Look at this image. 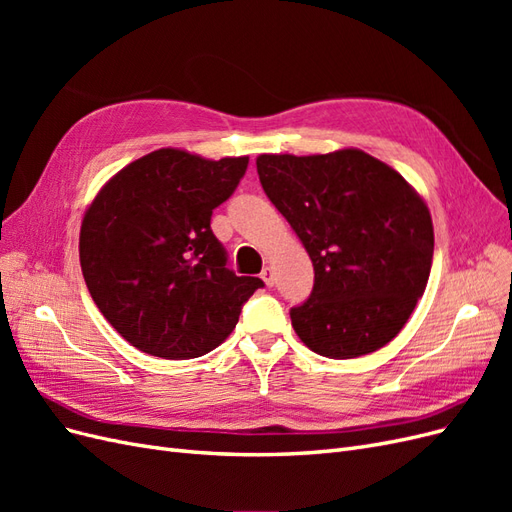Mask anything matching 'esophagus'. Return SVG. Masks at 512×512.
I'll list each match as a JSON object with an SVG mask.
<instances>
[{
  "instance_id": "esophagus-1",
  "label": "esophagus",
  "mask_w": 512,
  "mask_h": 512,
  "mask_svg": "<svg viewBox=\"0 0 512 512\" xmlns=\"http://www.w3.org/2000/svg\"><path fill=\"white\" fill-rule=\"evenodd\" d=\"M260 277H262V282H265L267 286H273V284H275V273H273V269H271V267H265V269H262Z\"/></svg>"
}]
</instances>
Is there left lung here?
I'll return each instance as SVG.
<instances>
[{
	"mask_svg": "<svg viewBox=\"0 0 512 512\" xmlns=\"http://www.w3.org/2000/svg\"><path fill=\"white\" fill-rule=\"evenodd\" d=\"M256 168L314 265L312 294L290 309L301 342L329 359L389 344L431 271L433 224L421 194L361 149L262 153Z\"/></svg>",
	"mask_w": 512,
	"mask_h": 512,
	"instance_id": "obj_1",
	"label": "left lung"
}]
</instances>
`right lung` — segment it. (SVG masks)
Instances as JSON below:
<instances>
[{"label": "right lung", "mask_w": 512, "mask_h": 512, "mask_svg": "<svg viewBox=\"0 0 512 512\" xmlns=\"http://www.w3.org/2000/svg\"><path fill=\"white\" fill-rule=\"evenodd\" d=\"M247 162L166 147L121 168L91 200L79 237L85 284L134 348L173 361L203 356L265 286L226 267L211 230L213 209L235 192Z\"/></svg>", "instance_id": "1"}]
</instances>
